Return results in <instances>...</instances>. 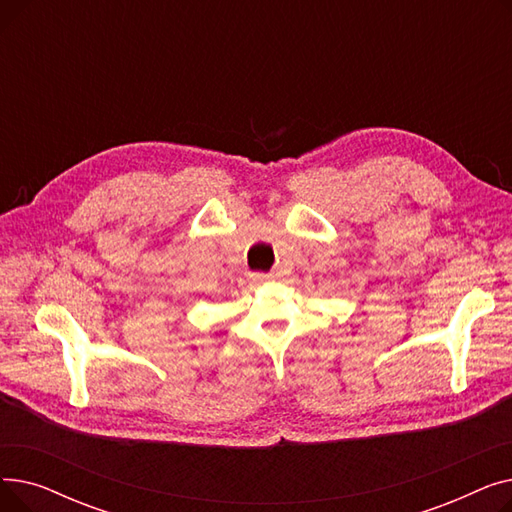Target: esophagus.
<instances>
[{"instance_id": "34e87169", "label": "esophagus", "mask_w": 512, "mask_h": 512, "mask_svg": "<svg viewBox=\"0 0 512 512\" xmlns=\"http://www.w3.org/2000/svg\"><path fill=\"white\" fill-rule=\"evenodd\" d=\"M272 278H274L272 274H253V276H251V280H253V282H257V284L267 282V280H272Z\"/></svg>"}]
</instances>
